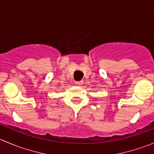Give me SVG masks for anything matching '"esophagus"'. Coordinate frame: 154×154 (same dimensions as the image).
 Masks as SVG:
<instances>
[{"label": "esophagus", "instance_id": "esophagus-1", "mask_svg": "<svg viewBox=\"0 0 154 154\" xmlns=\"http://www.w3.org/2000/svg\"><path fill=\"white\" fill-rule=\"evenodd\" d=\"M75 83L77 85V86H81V85L83 83V81H77Z\"/></svg>", "mask_w": 154, "mask_h": 154}]
</instances>
